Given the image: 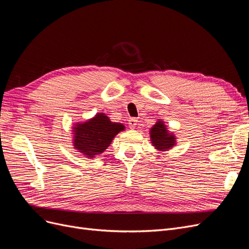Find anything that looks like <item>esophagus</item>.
I'll use <instances>...</instances> for the list:
<instances>
[{"mask_svg":"<svg viewBox=\"0 0 249 249\" xmlns=\"http://www.w3.org/2000/svg\"><path fill=\"white\" fill-rule=\"evenodd\" d=\"M129 127L130 128H135L137 125V119L136 118H130V120H129Z\"/></svg>","mask_w":249,"mask_h":249,"instance_id":"esophagus-1","label":"esophagus"}]
</instances>
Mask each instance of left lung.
Instances as JSON below:
<instances>
[{"instance_id":"obj_1","label":"left lung","mask_w":249,"mask_h":249,"mask_svg":"<svg viewBox=\"0 0 249 249\" xmlns=\"http://www.w3.org/2000/svg\"><path fill=\"white\" fill-rule=\"evenodd\" d=\"M151 143L159 150H166L175 144V136L168 133L163 121H159L150 129Z\"/></svg>"}]
</instances>
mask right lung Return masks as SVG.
<instances>
[{
  "label": "right lung",
  "instance_id": "obj_1",
  "mask_svg": "<svg viewBox=\"0 0 249 249\" xmlns=\"http://www.w3.org/2000/svg\"><path fill=\"white\" fill-rule=\"evenodd\" d=\"M124 125L113 123L101 113L89 121L74 127V146L88 158L102 154L109 146L115 135L124 130Z\"/></svg>",
  "mask_w": 249,
  "mask_h": 249
}]
</instances>
